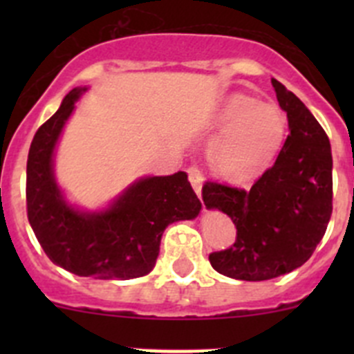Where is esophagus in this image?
Listing matches in <instances>:
<instances>
[{"label": "esophagus", "instance_id": "esophagus-1", "mask_svg": "<svg viewBox=\"0 0 354 354\" xmlns=\"http://www.w3.org/2000/svg\"><path fill=\"white\" fill-rule=\"evenodd\" d=\"M187 173H188V180H190V183H192V187H194L195 194H197L198 197H200V194H202L203 174L200 173V169H198V167H195V166L188 167V169H187Z\"/></svg>", "mask_w": 354, "mask_h": 354}]
</instances>
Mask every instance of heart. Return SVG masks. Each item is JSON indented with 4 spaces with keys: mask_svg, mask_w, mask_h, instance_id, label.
I'll use <instances>...</instances> for the list:
<instances>
[{
    "mask_svg": "<svg viewBox=\"0 0 354 354\" xmlns=\"http://www.w3.org/2000/svg\"><path fill=\"white\" fill-rule=\"evenodd\" d=\"M209 130L219 133L209 149L212 171L227 183L245 185L259 178L281 151L286 116L276 104L233 94L214 113Z\"/></svg>",
    "mask_w": 354,
    "mask_h": 354,
    "instance_id": "b5f03b06",
    "label": "heart"
}]
</instances>
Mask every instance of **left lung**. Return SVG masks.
I'll use <instances>...</instances> for the list:
<instances>
[{"instance_id":"1","label":"left lung","mask_w":354,"mask_h":354,"mask_svg":"<svg viewBox=\"0 0 354 354\" xmlns=\"http://www.w3.org/2000/svg\"><path fill=\"white\" fill-rule=\"evenodd\" d=\"M289 135L272 167L250 190L205 181L207 209L223 210L236 241L212 252L210 266L240 281H267L301 267L324 238L332 214L330 142L306 106L272 78Z\"/></svg>"}]
</instances>
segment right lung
<instances>
[{"label": "right lung", "instance_id": "1", "mask_svg": "<svg viewBox=\"0 0 354 354\" xmlns=\"http://www.w3.org/2000/svg\"><path fill=\"white\" fill-rule=\"evenodd\" d=\"M85 88H73L39 127L27 159V217L46 255L71 274L133 279L151 272L167 224L194 219L202 203L187 173L142 178L102 212L68 205L53 173L63 127Z\"/></svg>", "mask_w": 354, "mask_h": 354}]
</instances>
